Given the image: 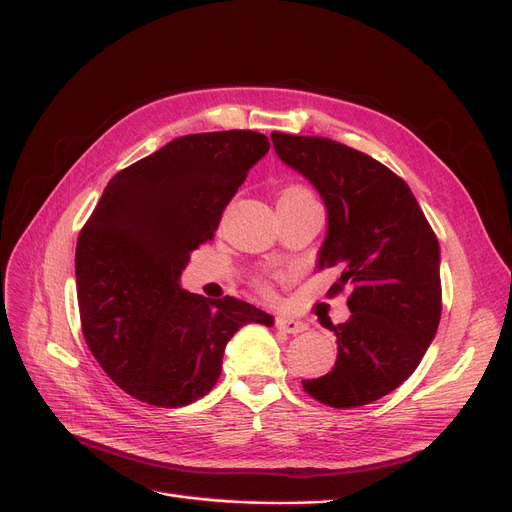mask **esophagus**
<instances>
[{
  "mask_svg": "<svg viewBox=\"0 0 512 512\" xmlns=\"http://www.w3.org/2000/svg\"><path fill=\"white\" fill-rule=\"evenodd\" d=\"M276 328L280 332H286V334H301V332L307 330V324L301 319H294V317H278Z\"/></svg>",
  "mask_w": 512,
  "mask_h": 512,
  "instance_id": "obj_1",
  "label": "esophagus"
}]
</instances>
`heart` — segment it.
<instances>
[{
    "mask_svg": "<svg viewBox=\"0 0 512 512\" xmlns=\"http://www.w3.org/2000/svg\"><path fill=\"white\" fill-rule=\"evenodd\" d=\"M305 199H313V195L303 186H288L280 193L278 203H292V201H305Z\"/></svg>",
    "mask_w": 512,
    "mask_h": 512,
    "instance_id": "obj_1",
    "label": "heart"
}]
</instances>
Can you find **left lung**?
Masks as SVG:
<instances>
[{
  "mask_svg": "<svg viewBox=\"0 0 512 512\" xmlns=\"http://www.w3.org/2000/svg\"><path fill=\"white\" fill-rule=\"evenodd\" d=\"M278 157L307 178L328 211L317 270L338 267L351 317L332 326L334 369L307 394L353 409L396 390L421 363L442 313L440 245L407 186L380 161L321 137L272 132Z\"/></svg>",
  "mask_w": 512,
  "mask_h": 512,
  "instance_id": "left-lung-1",
  "label": "left lung"
}]
</instances>
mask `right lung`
Masks as SVG:
<instances>
[{"label": "right lung", "instance_id": "right-lung-1", "mask_svg": "<svg viewBox=\"0 0 512 512\" xmlns=\"http://www.w3.org/2000/svg\"><path fill=\"white\" fill-rule=\"evenodd\" d=\"M270 151L253 130L188 134L118 172L76 242L83 334L130 396L184 407L220 378L230 338L274 317L234 297L180 286L191 253L218 230L249 170Z\"/></svg>", "mask_w": 512, "mask_h": 512}]
</instances>
